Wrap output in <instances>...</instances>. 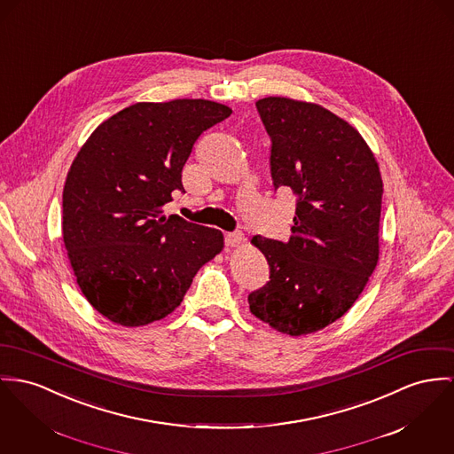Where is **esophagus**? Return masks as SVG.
<instances>
[{"label":"esophagus","mask_w":454,"mask_h":454,"mask_svg":"<svg viewBox=\"0 0 454 454\" xmlns=\"http://www.w3.org/2000/svg\"><path fill=\"white\" fill-rule=\"evenodd\" d=\"M244 242V237H242V233H226L224 235V244L228 245V247H239V245Z\"/></svg>","instance_id":"1"}]
</instances>
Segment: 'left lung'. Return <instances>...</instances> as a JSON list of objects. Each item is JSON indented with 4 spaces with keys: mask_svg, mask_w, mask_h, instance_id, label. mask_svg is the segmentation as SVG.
<instances>
[{
    "mask_svg": "<svg viewBox=\"0 0 454 454\" xmlns=\"http://www.w3.org/2000/svg\"><path fill=\"white\" fill-rule=\"evenodd\" d=\"M255 106L271 138L275 190H290L297 204L288 242L252 239L270 281L248 304L299 337L348 313L377 268L384 183L363 137L321 105L268 97Z\"/></svg>",
    "mask_w": 454,
    "mask_h": 454,
    "instance_id": "obj_1",
    "label": "left lung"
}]
</instances>
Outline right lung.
Returning <instances> with one entry per match:
<instances>
[{
  "instance_id": "right-lung-1",
  "label": "right lung",
  "mask_w": 454,
  "mask_h": 454,
  "mask_svg": "<svg viewBox=\"0 0 454 454\" xmlns=\"http://www.w3.org/2000/svg\"><path fill=\"white\" fill-rule=\"evenodd\" d=\"M209 100L131 105L82 145L64 186L62 233L88 302L122 326L162 319L197 271L223 250V233L164 215L184 192L183 166L199 137L230 117Z\"/></svg>"
}]
</instances>
